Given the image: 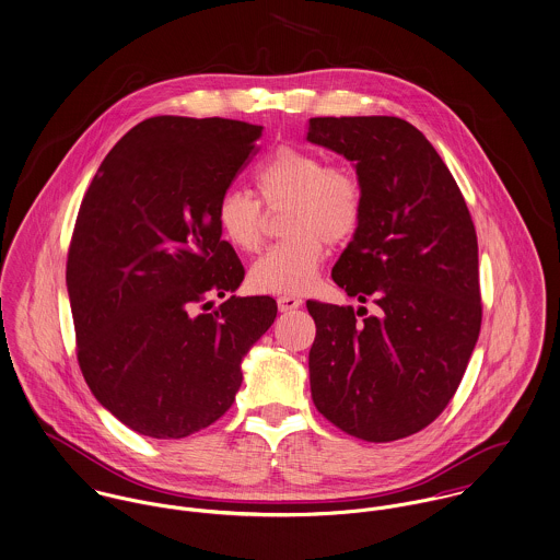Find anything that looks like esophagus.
Segmentation results:
<instances>
[{
	"label": "esophagus",
	"mask_w": 560,
	"mask_h": 560,
	"mask_svg": "<svg viewBox=\"0 0 560 560\" xmlns=\"http://www.w3.org/2000/svg\"><path fill=\"white\" fill-rule=\"evenodd\" d=\"M301 305H303V301L296 299V296H279V299H277V307H279V311H294L299 310Z\"/></svg>",
	"instance_id": "esophagus-1"
}]
</instances>
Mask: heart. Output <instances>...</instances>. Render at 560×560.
I'll return each instance as SVG.
<instances>
[{"mask_svg":"<svg viewBox=\"0 0 560 560\" xmlns=\"http://www.w3.org/2000/svg\"><path fill=\"white\" fill-rule=\"evenodd\" d=\"M268 208L288 206L283 234L288 241L253 261L249 283L264 294H305L324 261V241H348L363 217L361 180L346 167H328L307 148L281 145L253 174ZM217 228L228 245L253 253L261 243V206L247 190L230 188L217 203Z\"/></svg>","mask_w":560,"mask_h":560,"instance_id":"b5f03b06","label":"heart"}]
</instances>
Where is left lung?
Returning <instances> with one entry per match:
<instances>
[{
	"label": "left lung",
	"instance_id": "left-lung-1",
	"mask_svg": "<svg viewBox=\"0 0 560 560\" xmlns=\"http://www.w3.org/2000/svg\"><path fill=\"white\" fill-rule=\"evenodd\" d=\"M307 141L348 159L363 217L332 281L370 300L310 301L315 408L346 434L390 442L455 395L481 330L479 247L462 190L425 135L393 116L311 118Z\"/></svg>",
	"mask_w": 560,
	"mask_h": 560
}]
</instances>
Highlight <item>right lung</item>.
Returning a JSON list of instances; mask_svg holds the SVG:
<instances>
[{
  "mask_svg": "<svg viewBox=\"0 0 560 560\" xmlns=\"http://www.w3.org/2000/svg\"><path fill=\"white\" fill-rule=\"evenodd\" d=\"M264 126L156 116L101 163L74 223L66 288L77 359L103 408L159 440L221 419L241 363L272 326L270 296L236 292L245 268L217 228V203Z\"/></svg>",
  "mask_w": 560,
  "mask_h": 560,
  "instance_id": "right-lung-1",
  "label": "right lung"
}]
</instances>
